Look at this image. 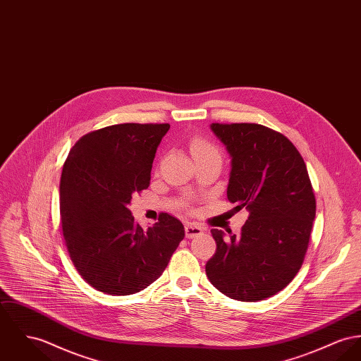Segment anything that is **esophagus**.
I'll return each instance as SVG.
<instances>
[{"mask_svg":"<svg viewBox=\"0 0 361 361\" xmlns=\"http://www.w3.org/2000/svg\"><path fill=\"white\" fill-rule=\"evenodd\" d=\"M202 227L195 224V223H189L186 224L185 227V233H186V238H194V237H198L202 234Z\"/></svg>","mask_w":361,"mask_h":361,"instance_id":"esophagus-1","label":"esophagus"}]
</instances>
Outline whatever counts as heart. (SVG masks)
Listing matches in <instances>:
<instances>
[{"mask_svg": "<svg viewBox=\"0 0 361 361\" xmlns=\"http://www.w3.org/2000/svg\"><path fill=\"white\" fill-rule=\"evenodd\" d=\"M190 150H192V157L200 159V157H207V156H217L220 157V152L217 150L216 146L211 144L202 137H195L192 138L190 142Z\"/></svg>", "mask_w": 361, "mask_h": 361, "instance_id": "heart-1", "label": "heart"}]
</instances>
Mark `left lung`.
<instances>
[{"instance_id":"8db88e82","label":"left lung","mask_w":361,"mask_h":361,"mask_svg":"<svg viewBox=\"0 0 361 361\" xmlns=\"http://www.w3.org/2000/svg\"><path fill=\"white\" fill-rule=\"evenodd\" d=\"M231 154L227 198L249 216L240 235L212 228L216 252L205 265L211 283L230 298L256 302L286 288L300 271L316 200L297 147L256 123H212Z\"/></svg>"}]
</instances>
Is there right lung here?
Wrapping results in <instances>:
<instances>
[{
    "label": "right lung",
    "mask_w": 361,
    "mask_h": 361,
    "mask_svg": "<svg viewBox=\"0 0 361 361\" xmlns=\"http://www.w3.org/2000/svg\"><path fill=\"white\" fill-rule=\"evenodd\" d=\"M169 123L114 124L73 145L60 180V216L79 275L111 295L138 293L169 265L185 237L180 220L161 214L144 230L131 215L134 192L149 188L156 149Z\"/></svg>",
    "instance_id": "right-lung-1"
}]
</instances>
